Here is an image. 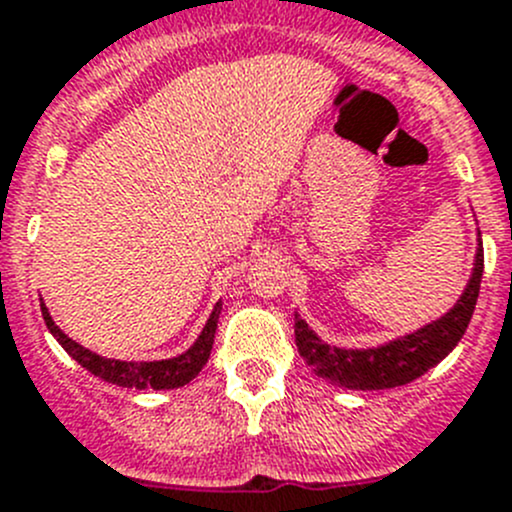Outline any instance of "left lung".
Returning a JSON list of instances; mask_svg holds the SVG:
<instances>
[{"label":"left lung","instance_id":"1","mask_svg":"<svg viewBox=\"0 0 512 512\" xmlns=\"http://www.w3.org/2000/svg\"><path fill=\"white\" fill-rule=\"evenodd\" d=\"M480 279H483V241L475 253V269L467 281L465 294L455 306L432 321L425 329L407 334L402 339L384 344L377 349H337L321 342L304 319L296 316L294 337L304 362L326 382L347 389H389L402 387L412 379L422 377L430 367L447 357L465 334L478 304Z\"/></svg>","mask_w":512,"mask_h":512}]
</instances>
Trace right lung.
<instances>
[{"instance_id":"1","label":"right lung","mask_w":512,"mask_h":512,"mask_svg":"<svg viewBox=\"0 0 512 512\" xmlns=\"http://www.w3.org/2000/svg\"><path fill=\"white\" fill-rule=\"evenodd\" d=\"M42 306V316H45L47 329L52 332V337L65 347V352L70 354L75 362H80L87 372H92L95 377L105 379V382H113L118 387H135V389H175L183 387V384L191 382L198 372L203 369V364L208 362L213 349V337H216L218 326V314H221V304H216L211 319L203 326L201 337L196 339L191 349L186 354L173 359H163V362H118V359H105L100 354L90 352V349L80 347L77 342H72L70 337H65V332H60V326H55L50 311L45 304Z\"/></svg>"}]
</instances>
